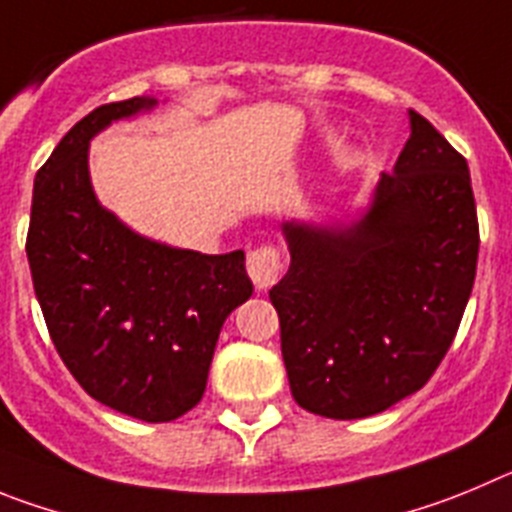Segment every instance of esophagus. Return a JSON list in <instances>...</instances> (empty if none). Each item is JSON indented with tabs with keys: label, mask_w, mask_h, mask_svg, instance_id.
<instances>
[{
	"label": "esophagus",
	"mask_w": 512,
	"mask_h": 512,
	"mask_svg": "<svg viewBox=\"0 0 512 512\" xmlns=\"http://www.w3.org/2000/svg\"><path fill=\"white\" fill-rule=\"evenodd\" d=\"M280 255L275 247H257L247 255V275L252 278L257 290H267L278 280Z\"/></svg>",
	"instance_id": "esophagus-1"
}]
</instances>
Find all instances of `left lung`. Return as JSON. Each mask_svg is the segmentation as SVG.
<instances>
[{
	"mask_svg": "<svg viewBox=\"0 0 512 512\" xmlns=\"http://www.w3.org/2000/svg\"><path fill=\"white\" fill-rule=\"evenodd\" d=\"M393 173L352 224L285 222L270 290L296 403L352 421L421 390L449 352L477 273L467 160L418 112Z\"/></svg>",
	"mask_w": 512,
	"mask_h": 512,
	"instance_id": "left-lung-1",
	"label": "left lung"
}]
</instances>
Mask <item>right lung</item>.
<instances>
[{
	"label": "right lung",
	"mask_w": 512,
	"mask_h": 512,
	"mask_svg": "<svg viewBox=\"0 0 512 512\" xmlns=\"http://www.w3.org/2000/svg\"><path fill=\"white\" fill-rule=\"evenodd\" d=\"M155 104L114 101L73 124L35 176L25 250L50 339L78 385L124 416L165 423L204 398L219 331L252 283L242 250L160 245L96 199L91 137Z\"/></svg>",
	"instance_id": "right-lung-1"
}]
</instances>
